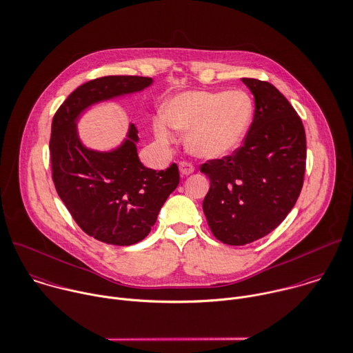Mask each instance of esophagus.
Instances as JSON below:
<instances>
[{"instance_id":"esophagus-1","label":"esophagus","mask_w":353,"mask_h":353,"mask_svg":"<svg viewBox=\"0 0 353 353\" xmlns=\"http://www.w3.org/2000/svg\"><path fill=\"white\" fill-rule=\"evenodd\" d=\"M179 169H180V173H181V176H188V174H191L192 172H194V166L190 163V162H180V165H179Z\"/></svg>"}]
</instances>
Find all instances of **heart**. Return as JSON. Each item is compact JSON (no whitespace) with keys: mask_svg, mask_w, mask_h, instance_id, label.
Listing matches in <instances>:
<instances>
[{"mask_svg":"<svg viewBox=\"0 0 353 353\" xmlns=\"http://www.w3.org/2000/svg\"><path fill=\"white\" fill-rule=\"evenodd\" d=\"M254 104L245 90L187 92L173 97L165 107L163 119L154 122L161 143L173 140L172 128L188 132L187 150L206 159L232 154L245 140L252 125Z\"/></svg>","mask_w":353,"mask_h":353,"instance_id":"1","label":"heart"}]
</instances>
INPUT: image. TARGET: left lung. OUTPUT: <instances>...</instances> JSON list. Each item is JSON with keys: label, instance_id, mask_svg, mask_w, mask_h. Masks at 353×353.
I'll return each instance as SVG.
<instances>
[{"label": "left lung", "instance_id": "obj_1", "mask_svg": "<svg viewBox=\"0 0 353 353\" xmlns=\"http://www.w3.org/2000/svg\"><path fill=\"white\" fill-rule=\"evenodd\" d=\"M256 101L243 144L210 159L203 213L223 243L243 246L274 231L296 205L305 173L307 139L301 118L270 82L242 78Z\"/></svg>", "mask_w": 353, "mask_h": 353}]
</instances>
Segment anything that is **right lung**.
I'll use <instances>...</instances> for the list:
<instances>
[{
	"instance_id": "obj_1",
	"label": "right lung",
	"mask_w": 353,
	"mask_h": 353,
	"mask_svg": "<svg viewBox=\"0 0 353 353\" xmlns=\"http://www.w3.org/2000/svg\"><path fill=\"white\" fill-rule=\"evenodd\" d=\"M152 79L137 75H108L78 86L59 107L49 141L54 188L81 230L117 246L143 241L155 224L168 196L180 183L176 163L166 170L145 168L137 155V128L114 151L99 152L82 145L77 119L89 105L140 92Z\"/></svg>"
}]
</instances>
